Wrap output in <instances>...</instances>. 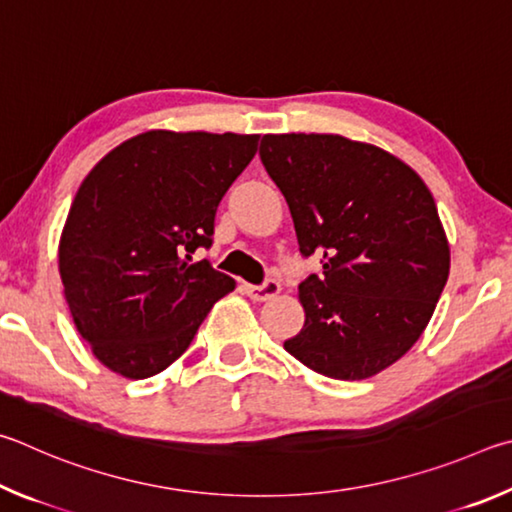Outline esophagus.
<instances>
[{
    "mask_svg": "<svg viewBox=\"0 0 512 512\" xmlns=\"http://www.w3.org/2000/svg\"><path fill=\"white\" fill-rule=\"evenodd\" d=\"M245 292L254 301H270L281 292V285L274 279H267L263 285H245Z\"/></svg>",
    "mask_w": 512,
    "mask_h": 512,
    "instance_id": "esophagus-1",
    "label": "esophagus"
}]
</instances>
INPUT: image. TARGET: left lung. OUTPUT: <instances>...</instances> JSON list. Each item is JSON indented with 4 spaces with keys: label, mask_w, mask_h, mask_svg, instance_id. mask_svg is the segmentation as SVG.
I'll return each instance as SVG.
<instances>
[{
    "label": "left lung",
    "mask_w": 512,
    "mask_h": 512,
    "mask_svg": "<svg viewBox=\"0 0 512 512\" xmlns=\"http://www.w3.org/2000/svg\"><path fill=\"white\" fill-rule=\"evenodd\" d=\"M258 155L301 254L324 267L299 285L306 324L285 351L335 380L384 371L423 335L450 274L432 193L405 161L339 134H265Z\"/></svg>",
    "instance_id": "left-lung-1"
}]
</instances>
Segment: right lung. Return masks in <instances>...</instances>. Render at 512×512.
<instances>
[{"label": "right lung", "instance_id": "add662e5", "mask_svg": "<svg viewBox=\"0 0 512 512\" xmlns=\"http://www.w3.org/2000/svg\"><path fill=\"white\" fill-rule=\"evenodd\" d=\"M258 134L150 130L98 161L71 202L58 267L80 337L107 369H168L236 288L209 261L218 204L256 155Z\"/></svg>", "mask_w": 512, "mask_h": 512}]
</instances>
